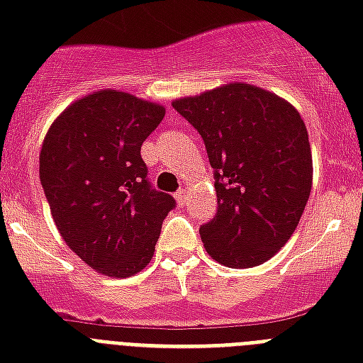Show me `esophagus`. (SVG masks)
I'll return each mask as SVG.
<instances>
[{
  "mask_svg": "<svg viewBox=\"0 0 363 363\" xmlns=\"http://www.w3.org/2000/svg\"><path fill=\"white\" fill-rule=\"evenodd\" d=\"M175 199L179 201V205L184 203V199H186V188H181V190L175 194Z\"/></svg>",
  "mask_w": 363,
  "mask_h": 363,
  "instance_id": "1",
  "label": "esophagus"
}]
</instances>
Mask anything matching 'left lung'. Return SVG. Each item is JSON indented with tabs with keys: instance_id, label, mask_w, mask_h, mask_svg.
I'll list each match as a JSON object with an SVG mask.
<instances>
[{
	"instance_id": "8db88e82",
	"label": "left lung",
	"mask_w": 363,
	"mask_h": 363,
	"mask_svg": "<svg viewBox=\"0 0 363 363\" xmlns=\"http://www.w3.org/2000/svg\"><path fill=\"white\" fill-rule=\"evenodd\" d=\"M203 139L218 211L201 224L218 264L247 269L292 238L313 186L309 133L296 107L264 88L230 82L173 101Z\"/></svg>"
}]
</instances>
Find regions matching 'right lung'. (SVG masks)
<instances>
[{"label": "right lung", "mask_w": 363, "mask_h": 363, "mask_svg": "<svg viewBox=\"0 0 363 363\" xmlns=\"http://www.w3.org/2000/svg\"><path fill=\"white\" fill-rule=\"evenodd\" d=\"M165 107L118 90L77 99L48 128L39 179L65 245L98 273L131 277L147 267L173 207L147 181L141 145Z\"/></svg>", "instance_id": "obj_1"}]
</instances>
